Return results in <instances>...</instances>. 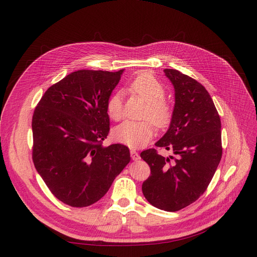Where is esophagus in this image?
Returning <instances> with one entry per match:
<instances>
[{
    "mask_svg": "<svg viewBox=\"0 0 257 257\" xmlns=\"http://www.w3.org/2000/svg\"><path fill=\"white\" fill-rule=\"evenodd\" d=\"M130 155H131V158L133 159V160H139L140 159V155H139V153L136 151V150H133V149H131L130 150Z\"/></svg>",
    "mask_w": 257,
    "mask_h": 257,
    "instance_id": "esophagus-1",
    "label": "esophagus"
}]
</instances>
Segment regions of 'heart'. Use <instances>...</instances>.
Wrapping results in <instances>:
<instances>
[{
	"instance_id": "heart-1",
	"label": "heart",
	"mask_w": 257,
	"mask_h": 257,
	"mask_svg": "<svg viewBox=\"0 0 257 257\" xmlns=\"http://www.w3.org/2000/svg\"><path fill=\"white\" fill-rule=\"evenodd\" d=\"M128 89L147 103L144 116L150 118L158 128H166L173 118V107L165 100L166 88L150 73H142L134 78ZM106 112L111 119L118 120L123 113V94L115 91L106 102ZM113 139L129 147H143L154 136L150 120H125L113 129Z\"/></svg>"
}]
</instances>
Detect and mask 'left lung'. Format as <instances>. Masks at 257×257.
<instances>
[{
	"label": "left lung",
	"mask_w": 257,
	"mask_h": 257,
	"mask_svg": "<svg viewBox=\"0 0 257 257\" xmlns=\"http://www.w3.org/2000/svg\"><path fill=\"white\" fill-rule=\"evenodd\" d=\"M164 72L175 88V107L169 130L155 146L174 155L164 157L153 148L141 153L151 170L142 190L153 206L178 211L203 195L220 164L221 119L197 80L177 70Z\"/></svg>",
	"instance_id": "left-lung-1"
}]
</instances>
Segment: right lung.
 Returning <instances> with one entry per match:
<instances>
[{"mask_svg": "<svg viewBox=\"0 0 257 257\" xmlns=\"http://www.w3.org/2000/svg\"><path fill=\"white\" fill-rule=\"evenodd\" d=\"M118 72L80 70L50 86L32 117V159L51 193L64 204L99 201L129 164L128 147H103L109 133L106 102Z\"/></svg>", "mask_w": 257, "mask_h": 257, "instance_id": "right-lung-1", "label": "right lung"}]
</instances>
